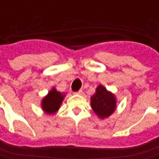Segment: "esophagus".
<instances>
[{"mask_svg":"<svg viewBox=\"0 0 159 159\" xmlns=\"http://www.w3.org/2000/svg\"><path fill=\"white\" fill-rule=\"evenodd\" d=\"M75 94H82L83 93V90H79L78 91H76V92H75Z\"/></svg>","mask_w":159,"mask_h":159,"instance_id":"34e87169","label":"esophagus"}]
</instances>
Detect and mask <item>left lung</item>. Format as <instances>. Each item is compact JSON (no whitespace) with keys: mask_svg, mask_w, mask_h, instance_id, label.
Instances as JSON below:
<instances>
[{"mask_svg":"<svg viewBox=\"0 0 159 159\" xmlns=\"http://www.w3.org/2000/svg\"><path fill=\"white\" fill-rule=\"evenodd\" d=\"M90 104L93 111L102 119L110 116L116 107L114 96L102 85L97 88L96 93L91 97Z\"/></svg>","mask_w":159,"mask_h":159,"instance_id":"1","label":"left lung"}]
</instances>
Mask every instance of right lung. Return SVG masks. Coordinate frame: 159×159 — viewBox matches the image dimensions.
Returning a JSON list of instances; mask_svg holds the SVG:
<instances>
[{
    "label": "right lung",
    "mask_w": 159,
    "mask_h": 159,
    "mask_svg": "<svg viewBox=\"0 0 159 159\" xmlns=\"http://www.w3.org/2000/svg\"><path fill=\"white\" fill-rule=\"evenodd\" d=\"M63 100L62 94L58 92L55 89H52L42 101V108L47 113H53L60 108Z\"/></svg>",
    "instance_id": "1"
}]
</instances>
